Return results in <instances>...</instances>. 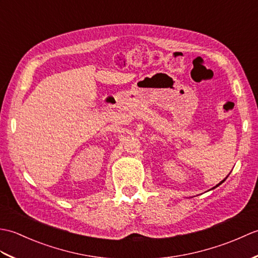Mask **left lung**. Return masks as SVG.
<instances>
[{"mask_svg": "<svg viewBox=\"0 0 258 258\" xmlns=\"http://www.w3.org/2000/svg\"><path fill=\"white\" fill-rule=\"evenodd\" d=\"M225 179H226V178H225ZM225 179H223V180H222V182H221V183H218V184H217V185H216V186H215V187H217V186H220V185H221V184H222V183H223V182H224V180H225Z\"/></svg>", "mask_w": 258, "mask_h": 258, "instance_id": "left-lung-1", "label": "left lung"}]
</instances>
